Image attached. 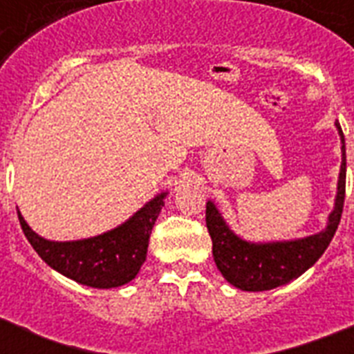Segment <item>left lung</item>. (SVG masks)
I'll return each mask as SVG.
<instances>
[{"label":"left lung","mask_w":354,"mask_h":354,"mask_svg":"<svg viewBox=\"0 0 354 354\" xmlns=\"http://www.w3.org/2000/svg\"><path fill=\"white\" fill-rule=\"evenodd\" d=\"M342 138V169L338 180V196L335 211L329 216V226L318 235L292 242L250 244L230 232L221 213L211 202L205 205V226L213 241V257L216 268L233 286L248 292L272 290L286 285L307 272L318 261L333 241L340 224L344 198H346V139L336 122Z\"/></svg>","instance_id":"1"}]
</instances>
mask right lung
Segmentation results:
<instances>
[{"instance_id": "1", "label": "right lung", "mask_w": 354, "mask_h": 354, "mask_svg": "<svg viewBox=\"0 0 354 354\" xmlns=\"http://www.w3.org/2000/svg\"><path fill=\"white\" fill-rule=\"evenodd\" d=\"M163 198L165 193L150 200L122 226L86 241H46L27 226L19 213L18 218L30 246L51 268L80 285L113 288L130 283L145 263L150 233L161 213Z\"/></svg>"}]
</instances>
